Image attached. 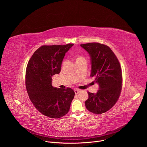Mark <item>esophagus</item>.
<instances>
[{"label": "esophagus", "instance_id": "1", "mask_svg": "<svg viewBox=\"0 0 147 147\" xmlns=\"http://www.w3.org/2000/svg\"><path fill=\"white\" fill-rule=\"evenodd\" d=\"M74 92H75V94H78L80 92V90H78V89H76V90H74Z\"/></svg>", "mask_w": 147, "mask_h": 147}]
</instances>
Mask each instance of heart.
<instances>
[{"mask_svg": "<svg viewBox=\"0 0 147 147\" xmlns=\"http://www.w3.org/2000/svg\"><path fill=\"white\" fill-rule=\"evenodd\" d=\"M85 59L84 57H83L82 56H79L77 60H80V59Z\"/></svg>", "mask_w": 147, "mask_h": 147, "instance_id": "obj_1", "label": "heart"}]
</instances>
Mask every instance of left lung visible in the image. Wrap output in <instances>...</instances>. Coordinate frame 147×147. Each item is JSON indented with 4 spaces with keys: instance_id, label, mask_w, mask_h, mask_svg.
<instances>
[{
    "instance_id": "obj_1",
    "label": "left lung",
    "mask_w": 147,
    "mask_h": 147,
    "mask_svg": "<svg viewBox=\"0 0 147 147\" xmlns=\"http://www.w3.org/2000/svg\"><path fill=\"white\" fill-rule=\"evenodd\" d=\"M90 56L91 72L99 86L96 94L88 92L86 108L95 114H101L111 109L117 101L122 87V74L117 58L108 46L92 42L81 44Z\"/></svg>"
}]
</instances>
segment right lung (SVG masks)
I'll return each mask as SVG.
<instances>
[{"label":"right lung","instance_id":"obj_1","mask_svg":"<svg viewBox=\"0 0 147 147\" xmlns=\"http://www.w3.org/2000/svg\"><path fill=\"white\" fill-rule=\"evenodd\" d=\"M73 45L42 46L34 53L27 65L26 86L29 98L39 112L50 118L66 115L74 97L71 88L52 86L53 76L60 72L65 53Z\"/></svg>","mask_w":147,"mask_h":147}]
</instances>
